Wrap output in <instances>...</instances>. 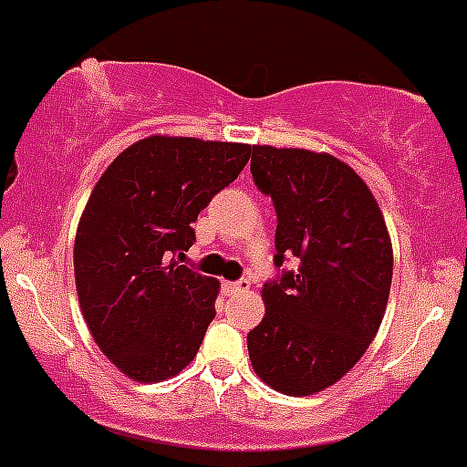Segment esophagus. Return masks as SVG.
I'll return each mask as SVG.
<instances>
[{"label": "esophagus", "mask_w": 467, "mask_h": 467, "mask_svg": "<svg viewBox=\"0 0 467 467\" xmlns=\"http://www.w3.org/2000/svg\"><path fill=\"white\" fill-rule=\"evenodd\" d=\"M247 289H250V280H245V277L236 282H226V292L229 294H245Z\"/></svg>", "instance_id": "esophagus-1"}]
</instances>
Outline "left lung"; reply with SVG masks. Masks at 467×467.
Listing matches in <instances>:
<instances>
[{
    "label": "left lung",
    "mask_w": 467,
    "mask_h": 467,
    "mask_svg": "<svg viewBox=\"0 0 467 467\" xmlns=\"http://www.w3.org/2000/svg\"><path fill=\"white\" fill-rule=\"evenodd\" d=\"M254 185L277 213L266 315L247 333L254 373L286 396H310L352 370L378 336L393 250L373 192L345 161L301 148L252 145ZM294 258L296 272L281 264Z\"/></svg>",
    "instance_id": "1"
}]
</instances>
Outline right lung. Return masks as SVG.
<instances>
[{
    "mask_svg": "<svg viewBox=\"0 0 467 467\" xmlns=\"http://www.w3.org/2000/svg\"><path fill=\"white\" fill-rule=\"evenodd\" d=\"M245 143L148 136L94 185L74 243L80 310L94 342L136 382L178 375L215 317L220 282L175 262L199 213L238 178Z\"/></svg>",
    "mask_w": 467,
    "mask_h": 467,
    "instance_id": "add662e5",
    "label": "right lung"
}]
</instances>
